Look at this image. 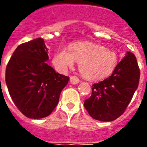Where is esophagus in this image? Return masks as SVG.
I'll return each mask as SVG.
<instances>
[{
  "label": "esophagus",
  "mask_w": 147,
  "mask_h": 147,
  "mask_svg": "<svg viewBox=\"0 0 147 147\" xmlns=\"http://www.w3.org/2000/svg\"><path fill=\"white\" fill-rule=\"evenodd\" d=\"M79 82H80V80H79V78L76 77V76H73L70 77V82H71V84H73V85H76V84L79 83Z\"/></svg>",
  "instance_id": "34e87169"
}]
</instances>
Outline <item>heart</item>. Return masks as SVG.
<instances>
[{
	"label": "heart",
	"mask_w": 147,
	"mask_h": 147,
	"mask_svg": "<svg viewBox=\"0 0 147 147\" xmlns=\"http://www.w3.org/2000/svg\"><path fill=\"white\" fill-rule=\"evenodd\" d=\"M76 61L83 76L96 81L112 74L118 65L119 57L113 51L90 42H75L69 49L61 48L53 57V64L60 72L72 67Z\"/></svg>",
	"instance_id": "1"
}]
</instances>
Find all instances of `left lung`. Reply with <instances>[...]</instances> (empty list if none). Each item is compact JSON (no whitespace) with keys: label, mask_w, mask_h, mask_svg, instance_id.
Segmentation results:
<instances>
[{"label":"left lung","mask_w":147,"mask_h":147,"mask_svg":"<svg viewBox=\"0 0 147 147\" xmlns=\"http://www.w3.org/2000/svg\"><path fill=\"white\" fill-rule=\"evenodd\" d=\"M139 79L140 70L136 57L127 51L111 76L92 85V95L84 103L89 115L101 121L118 119L130 102Z\"/></svg>","instance_id":"left-lung-1"}]
</instances>
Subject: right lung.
Here are the masks:
<instances>
[{
	"mask_svg": "<svg viewBox=\"0 0 147 147\" xmlns=\"http://www.w3.org/2000/svg\"><path fill=\"white\" fill-rule=\"evenodd\" d=\"M48 53L43 39H34L18 45L6 66V83L10 96L20 112L30 119L50 115L69 80L46 63Z\"/></svg>",
	"mask_w": 147,
	"mask_h": 147,
	"instance_id": "obj_1",
	"label": "right lung"
}]
</instances>
